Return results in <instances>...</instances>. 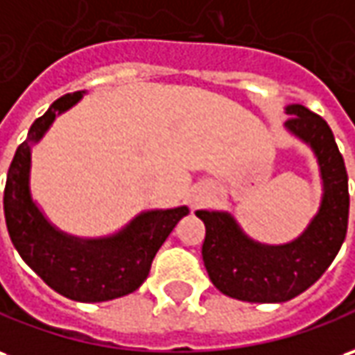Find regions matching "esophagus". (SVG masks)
Masks as SVG:
<instances>
[{"label": "esophagus", "mask_w": 355, "mask_h": 355, "mask_svg": "<svg viewBox=\"0 0 355 355\" xmlns=\"http://www.w3.org/2000/svg\"><path fill=\"white\" fill-rule=\"evenodd\" d=\"M195 205H197V202H195Z\"/></svg>", "instance_id": "esophagus-1"}]
</instances>
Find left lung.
Listing matches in <instances>:
<instances>
[{"label":"left lung","instance_id":"8db88e82","mask_svg":"<svg viewBox=\"0 0 355 355\" xmlns=\"http://www.w3.org/2000/svg\"><path fill=\"white\" fill-rule=\"evenodd\" d=\"M288 114L286 127L313 146L324 182L321 210L304 236L288 245L266 248L245 238L224 212H195L207 228L202 261L212 284L243 302L275 304L305 292L331 266L348 230V173L331 127L302 104L288 106Z\"/></svg>","mask_w":355,"mask_h":355}]
</instances>
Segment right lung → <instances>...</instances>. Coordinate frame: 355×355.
I'll return each instance as SVG.
<instances>
[{
	"label": "right lung",
	"mask_w": 355,
	"mask_h": 355,
	"mask_svg": "<svg viewBox=\"0 0 355 355\" xmlns=\"http://www.w3.org/2000/svg\"><path fill=\"white\" fill-rule=\"evenodd\" d=\"M79 98L80 92H73L55 100L33 123L28 141H38L55 112L67 110ZM28 141L15 153L3 191L5 224L19 255L51 290L75 302H106L135 292L148 276L160 245L189 212L187 207L145 212L114 238L80 241L63 236L31 201Z\"/></svg>",
	"instance_id": "1"
}]
</instances>
